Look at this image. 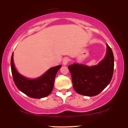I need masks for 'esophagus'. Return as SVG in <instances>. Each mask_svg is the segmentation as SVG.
Segmentation results:
<instances>
[{
    "mask_svg": "<svg viewBox=\"0 0 128 128\" xmlns=\"http://www.w3.org/2000/svg\"><path fill=\"white\" fill-rule=\"evenodd\" d=\"M69 62V59L68 58H64V59H63V61H62V64L64 66H66L67 64H68V62Z\"/></svg>",
    "mask_w": 128,
    "mask_h": 128,
    "instance_id": "esophagus-1",
    "label": "esophagus"
}]
</instances>
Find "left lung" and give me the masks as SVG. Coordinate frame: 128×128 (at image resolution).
Instances as JSON below:
<instances>
[{
    "label": "left lung",
    "instance_id": "obj_1",
    "mask_svg": "<svg viewBox=\"0 0 128 128\" xmlns=\"http://www.w3.org/2000/svg\"><path fill=\"white\" fill-rule=\"evenodd\" d=\"M114 55L106 44L105 57L97 65L88 66L73 63L68 66L73 88L79 94L89 97L99 94L111 82L114 72Z\"/></svg>",
    "mask_w": 128,
    "mask_h": 128
}]
</instances>
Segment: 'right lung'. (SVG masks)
I'll use <instances>...</instances> for the list:
<instances>
[{
  "label": "right lung",
  "mask_w": 128,
  "mask_h": 128,
  "mask_svg": "<svg viewBox=\"0 0 128 128\" xmlns=\"http://www.w3.org/2000/svg\"><path fill=\"white\" fill-rule=\"evenodd\" d=\"M13 55L12 53L11 59V72L14 83L19 90L34 99H41L49 96L54 88L56 74L61 65L51 67L36 78H28L17 70L14 63Z\"/></svg>",
  "instance_id": "add662e5"
}]
</instances>
